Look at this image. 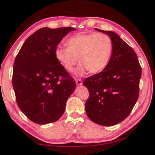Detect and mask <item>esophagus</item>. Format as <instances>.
<instances>
[{
	"label": "esophagus",
	"mask_w": 155,
	"mask_h": 155,
	"mask_svg": "<svg viewBox=\"0 0 155 155\" xmlns=\"http://www.w3.org/2000/svg\"><path fill=\"white\" fill-rule=\"evenodd\" d=\"M75 81H76V84H77V85H78V86H81L82 84H83V82H82V81L81 79H75Z\"/></svg>",
	"instance_id": "obj_1"
}]
</instances>
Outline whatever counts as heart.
Masks as SVG:
<instances>
[{
  "label": "heart",
  "instance_id": "b5f03b06",
  "mask_svg": "<svg viewBox=\"0 0 155 155\" xmlns=\"http://www.w3.org/2000/svg\"><path fill=\"white\" fill-rule=\"evenodd\" d=\"M67 48L57 47L54 51L57 60L68 71H72L78 61L81 62L76 74L83 75L88 71L97 74L107 67L113 50L111 38L103 33H78L66 42Z\"/></svg>",
  "mask_w": 155,
  "mask_h": 155
}]
</instances>
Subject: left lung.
Returning <instances> with one entry per match:
<instances>
[{"mask_svg": "<svg viewBox=\"0 0 155 155\" xmlns=\"http://www.w3.org/2000/svg\"><path fill=\"white\" fill-rule=\"evenodd\" d=\"M95 30L109 36L113 50L107 67L83 82L89 91L85 110L94 123L113 126L128 116L137 101L142 69L133 48L117 33Z\"/></svg>", "mask_w": 155, "mask_h": 155, "instance_id": "left-lung-1", "label": "left lung"}]
</instances>
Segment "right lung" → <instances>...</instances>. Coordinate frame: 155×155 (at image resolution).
Listing matches in <instances>:
<instances>
[{
  "label": "right lung",
  "instance_id": "obj_1",
  "mask_svg": "<svg viewBox=\"0 0 155 155\" xmlns=\"http://www.w3.org/2000/svg\"><path fill=\"white\" fill-rule=\"evenodd\" d=\"M75 30L72 27L39 29L25 41L15 58L12 81L16 103L35 123L58 120L75 89V81L54 56L62 39Z\"/></svg>",
  "mask_w": 155,
  "mask_h": 155
}]
</instances>
